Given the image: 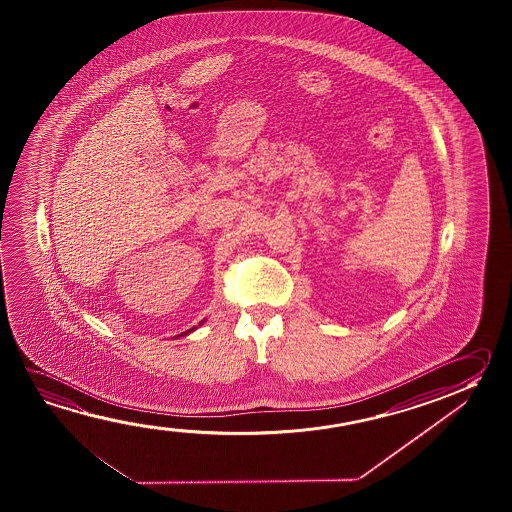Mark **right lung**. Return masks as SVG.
Instances as JSON below:
<instances>
[{
    "label": "right lung",
    "mask_w": 512,
    "mask_h": 512,
    "mask_svg": "<svg viewBox=\"0 0 512 512\" xmlns=\"http://www.w3.org/2000/svg\"><path fill=\"white\" fill-rule=\"evenodd\" d=\"M203 321H205V319H203ZM203 321H202V323H200V325H198V327H202ZM194 330H196V327H193V328H191V330H187V332H184V334H180V336H176V337L187 336V334H191V332H194Z\"/></svg>",
    "instance_id": "1"
}]
</instances>
